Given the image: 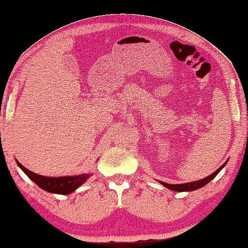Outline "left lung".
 Masks as SVG:
<instances>
[{
  "instance_id": "8db88e82",
  "label": "left lung",
  "mask_w": 248,
  "mask_h": 248,
  "mask_svg": "<svg viewBox=\"0 0 248 248\" xmlns=\"http://www.w3.org/2000/svg\"><path fill=\"white\" fill-rule=\"evenodd\" d=\"M227 163V161L225 163L221 166V168H218L217 170L215 172H213L211 175L206 176V178H204L202 180H198V181H193V182H190V183H182V184H169V183H164V182H159L164 186L166 187H168L169 190H172V191H176V192H188V191H194V190H198V188L202 187L204 186H206L207 183L210 182V181L213 180L216 175L218 174V172L222 170V169L225 167V164Z\"/></svg>"
}]
</instances>
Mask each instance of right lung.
<instances>
[{"label":"right lung","mask_w":248,"mask_h":248,"mask_svg":"<svg viewBox=\"0 0 248 248\" xmlns=\"http://www.w3.org/2000/svg\"><path fill=\"white\" fill-rule=\"evenodd\" d=\"M16 161L17 166L22 169L23 172L29 176V178L33 181L35 184L45 190L49 193H56V194H69L74 192L76 188L79 187L81 184H84L90 175L89 173H84L75 176H57V178H50V176H44L39 175L37 173L27 170L25 167H23L21 163Z\"/></svg>","instance_id":"obj_1"}]
</instances>
